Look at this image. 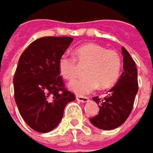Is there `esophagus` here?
<instances>
[{
    "mask_svg": "<svg viewBox=\"0 0 153 153\" xmlns=\"http://www.w3.org/2000/svg\"><path fill=\"white\" fill-rule=\"evenodd\" d=\"M76 100L78 102H80V103H87L89 101V98L88 97H85L77 96Z\"/></svg>",
    "mask_w": 153,
    "mask_h": 153,
    "instance_id": "1",
    "label": "esophagus"
}]
</instances>
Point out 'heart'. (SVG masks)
I'll list each match as a JSON object with an SVG mask.
<instances>
[{
    "mask_svg": "<svg viewBox=\"0 0 153 153\" xmlns=\"http://www.w3.org/2000/svg\"><path fill=\"white\" fill-rule=\"evenodd\" d=\"M77 62L86 64L84 74L86 76L75 79L69 84V88L79 95H86L99 86L108 88L116 83L120 75L122 60L117 51L106 50L96 43H85L74 52ZM61 75L68 80L74 79L78 74L75 59L62 55L58 62Z\"/></svg>",
    "mask_w": 153,
    "mask_h": 153,
    "instance_id": "obj_1",
    "label": "heart"
}]
</instances>
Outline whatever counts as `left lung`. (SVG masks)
Wrapping results in <instances>:
<instances>
[{"label": "left lung", "instance_id": "left-lung-1", "mask_svg": "<svg viewBox=\"0 0 153 153\" xmlns=\"http://www.w3.org/2000/svg\"><path fill=\"white\" fill-rule=\"evenodd\" d=\"M123 72L116 84L109 90L108 95L101 99H92L99 104V112L90 119L91 123L97 128L115 129L120 127L130 115L134 98L138 92V72L136 65L128 50L122 47Z\"/></svg>", "mask_w": 153, "mask_h": 153}]
</instances>
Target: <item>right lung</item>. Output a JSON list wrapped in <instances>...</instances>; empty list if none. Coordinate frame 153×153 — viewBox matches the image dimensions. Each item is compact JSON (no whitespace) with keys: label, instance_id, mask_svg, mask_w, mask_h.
<instances>
[{"label":"right lung","instance_id":"obj_1","mask_svg":"<svg viewBox=\"0 0 153 153\" xmlns=\"http://www.w3.org/2000/svg\"><path fill=\"white\" fill-rule=\"evenodd\" d=\"M74 38L45 37L30 43L19 57L13 77L14 98L26 124L48 133L62 119L67 103L74 94L64 88L58 62Z\"/></svg>","mask_w":153,"mask_h":153}]
</instances>
